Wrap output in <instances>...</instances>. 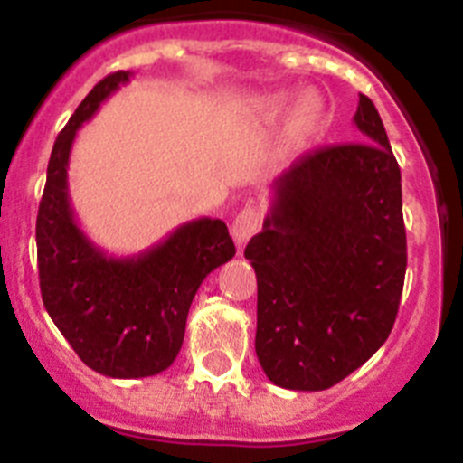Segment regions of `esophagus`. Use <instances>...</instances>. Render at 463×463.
I'll return each mask as SVG.
<instances>
[{
	"instance_id": "1",
	"label": "esophagus",
	"mask_w": 463,
	"mask_h": 463,
	"mask_svg": "<svg viewBox=\"0 0 463 463\" xmlns=\"http://www.w3.org/2000/svg\"><path fill=\"white\" fill-rule=\"evenodd\" d=\"M262 214L256 205H246L232 222V237H235L237 244H244L251 235H256L258 228H260Z\"/></svg>"
}]
</instances>
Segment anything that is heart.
<instances>
[{"mask_svg":"<svg viewBox=\"0 0 463 463\" xmlns=\"http://www.w3.org/2000/svg\"><path fill=\"white\" fill-rule=\"evenodd\" d=\"M288 102H290V95L288 93H274L267 95L258 102V111L265 116L267 120H274L288 109ZM322 111H324V102L319 95L308 93L304 95L299 102H297L295 111L290 116V129L295 137H308L317 129L319 120H322Z\"/></svg>","mask_w":463,"mask_h":463,"instance_id":"obj_1","label":"heart"}]
</instances>
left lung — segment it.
I'll return each mask as SVG.
<instances>
[{
  "label": "left lung",
  "instance_id": "obj_1",
  "mask_svg": "<svg viewBox=\"0 0 463 463\" xmlns=\"http://www.w3.org/2000/svg\"><path fill=\"white\" fill-rule=\"evenodd\" d=\"M354 125L363 141L301 155L276 178L262 231L244 249L258 279V361L290 391H326L361 368L400 308V166L368 95Z\"/></svg>",
  "mask_w": 463,
  "mask_h": 463
}]
</instances>
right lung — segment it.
<instances>
[{
  "label": "right lung",
  "mask_w": 463,
  "mask_h": 463,
  "mask_svg": "<svg viewBox=\"0 0 463 463\" xmlns=\"http://www.w3.org/2000/svg\"><path fill=\"white\" fill-rule=\"evenodd\" d=\"M129 77L118 71L98 81L56 137L36 219L43 304L77 356L114 379L153 377L175 361L203 279L235 256L222 219L183 223L129 258L107 256L77 226L68 198L77 129Z\"/></svg>",
  "instance_id": "right-lung-1"
}]
</instances>
